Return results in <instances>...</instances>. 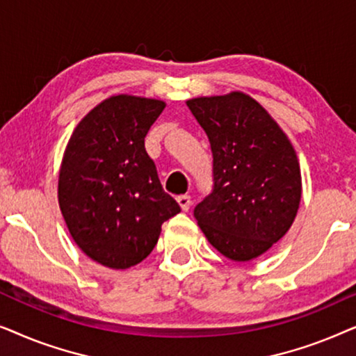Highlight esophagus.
<instances>
[{"label":"esophagus","instance_id":"34e87169","mask_svg":"<svg viewBox=\"0 0 356 356\" xmlns=\"http://www.w3.org/2000/svg\"><path fill=\"white\" fill-rule=\"evenodd\" d=\"M177 202H178V206L181 207L183 212H188L189 207H191V197L189 196H178Z\"/></svg>","mask_w":356,"mask_h":356}]
</instances>
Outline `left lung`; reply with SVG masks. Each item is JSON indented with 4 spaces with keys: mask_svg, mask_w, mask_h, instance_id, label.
Wrapping results in <instances>:
<instances>
[{
    "mask_svg": "<svg viewBox=\"0 0 356 356\" xmlns=\"http://www.w3.org/2000/svg\"><path fill=\"white\" fill-rule=\"evenodd\" d=\"M213 155V191L194 209L207 241L228 259L269 251L293 223L301 172L289 136L245 92L186 100Z\"/></svg>",
    "mask_w": 356,
    "mask_h": 356,
    "instance_id": "1",
    "label": "left lung"
}]
</instances>
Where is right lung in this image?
Instances as JSON below:
<instances>
[{
  "label": "right lung",
  "mask_w": 356,
  "mask_h": 356,
  "mask_svg": "<svg viewBox=\"0 0 356 356\" xmlns=\"http://www.w3.org/2000/svg\"><path fill=\"white\" fill-rule=\"evenodd\" d=\"M165 102L129 94L94 106L72 131L58 175V204L72 240L110 269H129L179 212L162 189L144 138Z\"/></svg>",
  "instance_id": "add662e5"
}]
</instances>
